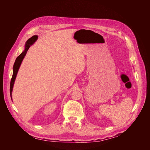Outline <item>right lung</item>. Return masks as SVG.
<instances>
[{"instance_id": "right-lung-1", "label": "right lung", "mask_w": 150, "mask_h": 150, "mask_svg": "<svg viewBox=\"0 0 150 150\" xmlns=\"http://www.w3.org/2000/svg\"><path fill=\"white\" fill-rule=\"evenodd\" d=\"M38 39V36H33L30 39H28V40H27L26 44H25V48L24 51H23L21 54H20L19 56L17 57V58L16 59L15 62L13 66V76L11 79V82H10V96L11 98V93H12V91H13V85L14 83V80L16 79V77L17 73L18 72V70L19 69V67L21 66V62L25 56V54L27 53V52L28 51V49L30 48V47Z\"/></svg>"}]
</instances>
